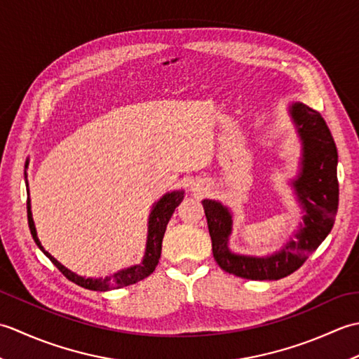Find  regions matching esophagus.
<instances>
[{
    "label": "esophagus",
    "instance_id": "34e87169",
    "mask_svg": "<svg viewBox=\"0 0 359 359\" xmlns=\"http://www.w3.org/2000/svg\"><path fill=\"white\" fill-rule=\"evenodd\" d=\"M193 191H202V189H201L199 187H194V188H193Z\"/></svg>",
    "mask_w": 359,
    "mask_h": 359
}]
</instances>
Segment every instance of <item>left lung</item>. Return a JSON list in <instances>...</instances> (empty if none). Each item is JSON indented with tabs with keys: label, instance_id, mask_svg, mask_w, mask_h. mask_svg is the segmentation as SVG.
Segmentation results:
<instances>
[{
	"label": "left lung",
	"instance_id": "obj_1",
	"mask_svg": "<svg viewBox=\"0 0 359 359\" xmlns=\"http://www.w3.org/2000/svg\"><path fill=\"white\" fill-rule=\"evenodd\" d=\"M290 116L302 142L301 171L292 182L304 210V224L285 247L269 256L236 255L228 248L233 216L217 201H202L212 256L224 271L251 280H278L296 271L332 231L339 202L338 151L330 129L318 111L296 102Z\"/></svg>",
	"mask_w": 359,
	"mask_h": 359
}]
</instances>
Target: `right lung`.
Returning <instances> with one entry per match:
<instances>
[{
	"mask_svg": "<svg viewBox=\"0 0 359 359\" xmlns=\"http://www.w3.org/2000/svg\"><path fill=\"white\" fill-rule=\"evenodd\" d=\"M27 166V163H26ZM27 177V175H26ZM26 187L29 191V185L26 180ZM184 201V191L179 189V191H171L166 193L163 197H160V201H157L154 205H152L151 215L148 219V241H147V251H144L143 261L139 265H133L129 269H123L117 273L111 274V276L103 278H83L75 274L74 271L67 270L65 265L60 264L55 257L52 255H49L41 245L40 239L36 236V230H35V224H34V217H32V211H30V199H27V220H29V228H30V234L35 241V243L38 245L43 253L48 256L52 264L57 266V269L62 271L65 276L72 280L74 284H77L83 288L88 290H97V292H106V290H114V288H121L126 285L135 284L144 278H148L149 274L156 270V266L158 264L160 259V253H162V241L163 236L166 231V225L170 222V219L172 216V212L175 210V207H179V203Z\"/></svg>",
	"mask_w": 359,
	"mask_h": 359,
	"instance_id": "right-lung-1",
	"label": "right lung"
}]
</instances>
